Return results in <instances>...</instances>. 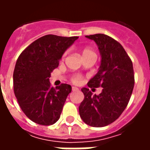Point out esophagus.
Returning <instances> with one entry per match:
<instances>
[{"mask_svg": "<svg viewBox=\"0 0 150 150\" xmlns=\"http://www.w3.org/2000/svg\"><path fill=\"white\" fill-rule=\"evenodd\" d=\"M77 90H79L78 88H76V87H72V91H77Z\"/></svg>", "mask_w": 150, "mask_h": 150, "instance_id": "obj_1", "label": "esophagus"}]
</instances>
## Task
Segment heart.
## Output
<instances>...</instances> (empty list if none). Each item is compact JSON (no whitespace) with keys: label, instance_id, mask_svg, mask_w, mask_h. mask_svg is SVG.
I'll return each mask as SVG.
<instances>
[{"label":"heart","instance_id":"b5f03b06","mask_svg":"<svg viewBox=\"0 0 150 150\" xmlns=\"http://www.w3.org/2000/svg\"><path fill=\"white\" fill-rule=\"evenodd\" d=\"M82 56H83V58H86L88 56H96V54L91 48L86 46L82 50ZM71 80L74 83H79L82 80V75H79V74L73 75L71 78Z\"/></svg>","mask_w":150,"mask_h":150}]
</instances>
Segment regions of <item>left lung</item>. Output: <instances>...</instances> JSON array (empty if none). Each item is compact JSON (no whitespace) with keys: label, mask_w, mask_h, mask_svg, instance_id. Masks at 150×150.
<instances>
[{"label":"left lung","mask_w":150,"mask_h":150,"mask_svg":"<svg viewBox=\"0 0 150 150\" xmlns=\"http://www.w3.org/2000/svg\"><path fill=\"white\" fill-rule=\"evenodd\" d=\"M95 41L101 54L100 70L88 83L89 88H103L100 94L92 95L82 88L84 99L79 107V115L87 125L104 127L114 122L129 104L134 87L131 59L121 44L104 34L86 36Z\"/></svg>","instance_id":"1"}]
</instances>
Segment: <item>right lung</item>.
I'll return each mask as SVG.
<instances>
[{"instance_id":"right-lung-1","label":"right lung","mask_w":150,"mask_h":150,"mask_svg":"<svg viewBox=\"0 0 150 150\" xmlns=\"http://www.w3.org/2000/svg\"><path fill=\"white\" fill-rule=\"evenodd\" d=\"M47 34L34 41L21 53L13 71V91L19 106L29 119L41 125H51L59 119L71 85L51 87L50 73L59 59L78 39Z\"/></svg>"}]
</instances>
